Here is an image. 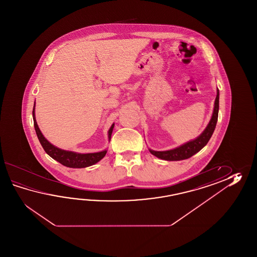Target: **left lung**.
Returning a JSON list of instances; mask_svg holds the SVG:
<instances>
[{
    "label": "left lung",
    "mask_w": 257,
    "mask_h": 257,
    "mask_svg": "<svg viewBox=\"0 0 257 257\" xmlns=\"http://www.w3.org/2000/svg\"><path fill=\"white\" fill-rule=\"evenodd\" d=\"M218 99H219V92L217 90V96L215 99L214 104L213 114L211 116V119L209 121L207 127L203 131L200 136L197 139L193 140L191 142H186L185 144L181 145L180 147L175 148L174 150L164 151V152H156L150 149V153H152L157 158L163 159L165 161H181L190 158L194 154L198 153L203 147L207 145L208 141L213 134L216 124L218 121Z\"/></svg>",
    "instance_id": "left-lung-1"
}]
</instances>
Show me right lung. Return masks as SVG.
Here are the masks:
<instances>
[{
	"label": "right lung",
	"instance_id": "add662e5",
	"mask_svg": "<svg viewBox=\"0 0 257 257\" xmlns=\"http://www.w3.org/2000/svg\"><path fill=\"white\" fill-rule=\"evenodd\" d=\"M33 119L34 126L35 131L37 133V136L39 138V142L42 145L44 151L49 154L51 158L54 159L60 164L70 167V168H84L91 166L93 164L98 163L100 160L104 158V155L106 154V150L102 151L100 153H78L70 152V151H65L61 150L60 148H57L54 145H52L50 142L43 136L41 131L39 130V126L36 121V116H35V105L33 108ZM114 128V124L111 126L108 131V139L111 140V135Z\"/></svg>",
	"mask_w": 257,
	"mask_h": 257
}]
</instances>
